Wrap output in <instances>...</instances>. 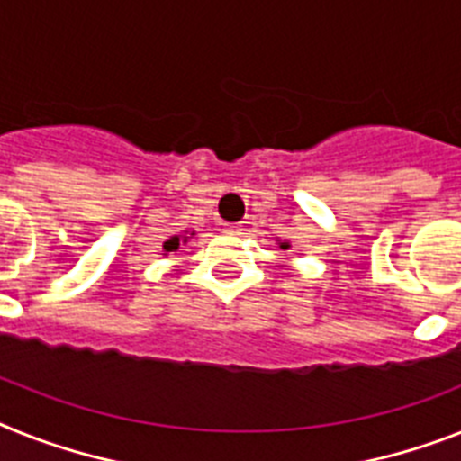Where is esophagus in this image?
<instances>
[{"mask_svg": "<svg viewBox=\"0 0 461 461\" xmlns=\"http://www.w3.org/2000/svg\"><path fill=\"white\" fill-rule=\"evenodd\" d=\"M221 226H223V233H240V230H242L240 223H221Z\"/></svg>", "mask_w": 461, "mask_h": 461, "instance_id": "obj_1", "label": "esophagus"}]
</instances>
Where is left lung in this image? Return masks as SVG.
I'll list each match as a JSON object with an SVG mask.
<instances>
[{
  "label": "left lung",
  "mask_w": 461,
  "mask_h": 461,
  "mask_svg": "<svg viewBox=\"0 0 461 461\" xmlns=\"http://www.w3.org/2000/svg\"><path fill=\"white\" fill-rule=\"evenodd\" d=\"M277 245H280V249H292L290 240H277Z\"/></svg>",
  "instance_id": "left-lung-1"
}]
</instances>
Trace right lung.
Masks as SVG:
<instances>
[{"label": "right lung", "mask_w": 461, "mask_h": 461, "mask_svg": "<svg viewBox=\"0 0 461 461\" xmlns=\"http://www.w3.org/2000/svg\"><path fill=\"white\" fill-rule=\"evenodd\" d=\"M193 235H195V230H193V233L184 230V233H181V235H171L169 240H165V242H162V252H165V254L176 252V249L181 245H188V240L193 238Z\"/></svg>", "instance_id": "right-lung-1"}]
</instances>
